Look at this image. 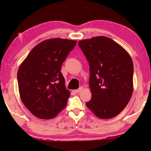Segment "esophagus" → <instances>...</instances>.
<instances>
[{"label":"esophagus","instance_id":"esophagus-1","mask_svg":"<svg viewBox=\"0 0 151 151\" xmlns=\"http://www.w3.org/2000/svg\"><path fill=\"white\" fill-rule=\"evenodd\" d=\"M83 90V88L81 86V87H80L78 89H76V90L75 91V92H76V93H80V92H81Z\"/></svg>","mask_w":151,"mask_h":151}]
</instances>
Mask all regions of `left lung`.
Returning a JSON list of instances; mask_svg holds the SVG:
<instances>
[{
    "instance_id": "1",
    "label": "left lung",
    "mask_w": 151,
    "mask_h": 151,
    "mask_svg": "<svg viewBox=\"0 0 151 151\" xmlns=\"http://www.w3.org/2000/svg\"><path fill=\"white\" fill-rule=\"evenodd\" d=\"M79 47L89 63L92 98L86 105L97 117L118 115L133 92V63L124 48L103 36L84 39Z\"/></svg>"
}]
</instances>
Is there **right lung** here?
<instances>
[{"label": "right lung", "instance_id": "right-lung-1", "mask_svg": "<svg viewBox=\"0 0 151 151\" xmlns=\"http://www.w3.org/2000/svg\"><path fill=\"white\" fill-rule=\"evenodd\" d=\"M76 44V40L58 38L45 40L20 64L17 73L20 99L37 118L52 119L66 107L70 92L61 66Z\"/></svg>", "mask_w": 151, "mask_h": 151}]
</instances>
